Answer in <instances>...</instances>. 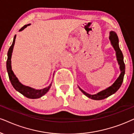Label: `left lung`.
<instances>
[{
  "label": "left lung",
  "mask_w": 134,
  "mask_h": 134,
  "mask_svg": "<svg viewBox=\"0 0 134 134\" xmlns=\"http://www.w3.org/2000/svg\"><path fill=\"white\" fill-rule=\"evenodd\" d=\"M109 39L110 40L111 44L112 46L113 47L114 50L116 52V58L118 65H119V69L121 71V74L119 76V77L117 78L115 82L111 86H109L105 90H102V91L99 92L98 93H96L94 95H91L89 93L86 92L84 90L81 89V88L78 86V87L84 94L88 97V98L92 99V100H100L105 99L107 97H108L111 95L115 93L118 91V89L120 88V87L122 85L123 79H124V76L125 74V64L124 62V57L122 52L119 48V39L116 34V33L114 31H110L109 32Z\"/></svg>",
  "instance_id": "1"
}]
</instances>
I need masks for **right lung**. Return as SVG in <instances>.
Listing matches in <instances>:
<instances>
[{"label":"right lung","instance_id":"right-lung-1","mask_svg":"<svg viewBox=\"0 0 134 134\" xmlns=\"http://www.w3.org/2000/svg\"><path fill=\"white\" fill-rule=\"evenodd\" d=\"M30 25V24L28 25H26L24 26L23 27H22L19 31H21L25 29L27 26ZM16 35L14 36L13 42H12V46H10L9 48V50L8 51L7 53V72L8 74V77H9V79L11 82V84L15 90L19 92L20 93H21L22 95H23L24 96L28 98L31 99H36V98H41V97H42L43 95H44L46 93H47V92L49 90L50 87L52 86V82L48 87H47L46 88H42V89H36V88H32L31 87L25 86V85L22 84L18 78L16 77V76H15V74H14L13 71H12V62H11V58H12V52H13V49L14 45H15V39H16ZM54 75V74H53Z\"/></svg>","mask_w":134,"mask_h":134}]
</instances>
